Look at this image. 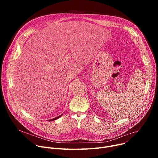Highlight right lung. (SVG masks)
Returning a JSON list of instances; mask_svg holds the SVG:
<instances>
[{
    "instance_id": "add662e5",
    "label": "right lung",
    "mask_w": 158,
    "mask_h": 158,
    "mask_svg": "<svg viewBox=\"0 0 158 158\" xmlns=\"http://www.w3.org/2000/svg\"><path fill=\"white\" fill-rule=\"evenodd\" d=\"M63 115V114H61V115H60V116H58V117H55V118H52V119H50V120H48L49 122L50 121H54V120H56V119H57V118H60L61 116Z\"/></svg>"
}]
</instances>
